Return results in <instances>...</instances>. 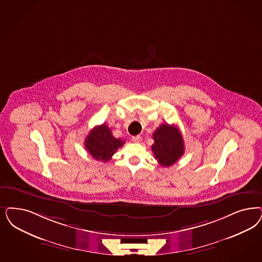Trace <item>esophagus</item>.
I'll use <instances>...</instances> for the list:
<instances>
[{
	"mask_svg": "<svg viewBox=\"0 0 262 262\" xmlns=\"http://www.w3.org/2000/svg\"><path fill=\"white\" fill-rule=\"evenodd\" d=\"M132 141H133V142H136V143H139V142L141 141V136H132Z\"/></svg>",
	"mask_w": 262,
	"mask_h": 262,
	"instance_id": "esophagus-1",
	"label": "esophagus"
}]
</instances>
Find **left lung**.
Wrapping results in <instances>:
<instances>
[{
  "mask_svg": "<svg viewBox=\"0 0 262 262\" xmlns=\"http://www.w3.org/2000/svg\"><path fill=\"white\" fill-rule=\"evenodd\" d=\"M153 138L152 152L163 167L171 166L184 155V140L177 126L163 124L155 130Z\"/></svg>",
  "mask_w": 262,
  "mask_h": 262,
  "instance_id": "left-lung-1",
  "label": "left lung"
}]
</instances>
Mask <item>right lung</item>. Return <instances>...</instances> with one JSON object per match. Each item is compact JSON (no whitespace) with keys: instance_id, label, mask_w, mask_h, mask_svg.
<instances>
[{"instance_id":"right-lung-1","label":"right lung","mask_w":262,"mask_h":262,"mask_svg":"<svg viewBox=\"0 0 262 262\" xmlns=\"http://www.w3.org/2000/svg\"><path fill=\"white\" fill-rule=\"evenodd\" d=\"M124 143V140L114 137L108 126L102 124L91 130L85 140V148L94 159L106 163Z\"/></svg>"}]
</instances>
